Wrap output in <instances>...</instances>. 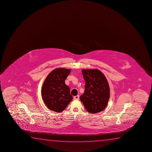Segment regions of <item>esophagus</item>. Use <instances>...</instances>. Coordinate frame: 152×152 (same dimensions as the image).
<instances>
[{"instance_id": "34e87169", "label": "esophagus", "mask_w": 152, "mask_h": 152, "mask_svg": "<svg viewBox=\"0 0 152 152\" xmlns=\"http://www.w3.org/2000/svg\"><path fill=\"white\" fill-rule=\"evenodd\" d=\"M79 98V95H77V96H75V97H74V99H75V100H78Z\"/></svg>"}]
</instances>
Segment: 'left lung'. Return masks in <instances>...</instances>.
Listing matches in <instances>:
<instances>
[{"label": "left lung", "instance_id": "obj_1", "mask_svg": "<svg viewBox=\"0 0 152 152\" xmlns=\"http://www.w3.org/2000/svg\"><path fill=\"white\" fill-rule=\"evenodd\" d=\"M86 82L85 91L80 97L86 110L91 114L104 110L110 98V87L105 76L97 69H83Z\"/></svg>", "mask_w": 152, "mask_h": 152}]
</instances>
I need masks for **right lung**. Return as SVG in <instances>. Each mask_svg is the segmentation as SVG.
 <instances>
[{
  "instance_id": "1",
  "label": "right lung",
  "mask_w": 152,
  "mask_h": 152,
  "mask_svg": "<svg viewBox=\"0 0 152 152\" xmlns=\"http://www.w3.org/2000/svg\"><path fill=\"white\" fill-rule=\"evenodd\" d=\"M70 69L57 68L52 70L44 80L42 97L46 107L56 112H62L73 99L70 89L65 80Z\"/></svg>"
}]
</instances>
